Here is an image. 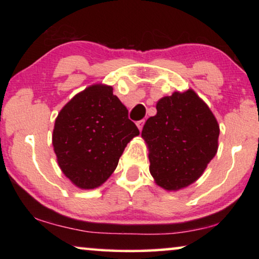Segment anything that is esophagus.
Returning <instances> with one entry per match:
<instances>
[{"instance_id": "1", "label": "esophagus", "mask_w": 259, "mask_h": 259, "mask_svg": "<svg viewBox=\"0 0 259 259\" xmlns=\"http://www.w3.org/2000/svg\"><path fill=\"white\" fill-rule=\"evenodd\" d=\"M144 123H145V120H140V121H138V122H137V126H138V128H139L140 131L143 130V127H144Z\"/></svg>"}]
</instances>
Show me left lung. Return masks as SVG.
<instances>
[{
  "label": "left lung",
  "instance_id": "obj_1",
  "mask_svg": "<svg viewBox=\"0 0 259 259\" xmlns=\"http://www.w3.org/2000/svg\"><path fill=\"white\" fill-rule=\"evenodd\" d=\"M141 137L150 148V172L162 189L175 191L199 178L217 153L219 126L194 93L175 92L160 99Z\"/></svg>",
  "mask_w": 259,
  "mask_h": 259
}]
</instances>
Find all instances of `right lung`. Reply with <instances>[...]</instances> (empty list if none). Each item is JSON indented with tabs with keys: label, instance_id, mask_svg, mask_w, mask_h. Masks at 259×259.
Wrapping results in <instances>:
<instances>
[{
	"label": "right lung",
	"instance_id": "1",
	"mask_svg": "<svg viewBox=\"0 0 259 259\" xmlns=\"http://www.w3.org/2000/svg\"><path fill=\"white\" fill-rule=\"evenodd\" d=\"M138 134L113 88L94 84L59 113L53 146L67 178L81 189H94L114 172L127 143Z\"/></svg>",
	"mask_w": 259,
	"mask_h": 259
}]
</instances>
